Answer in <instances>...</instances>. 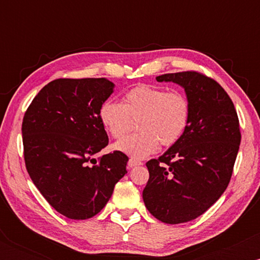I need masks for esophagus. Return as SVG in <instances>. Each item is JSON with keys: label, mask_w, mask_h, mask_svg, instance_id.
<instances>
[{"label": "esophagus", "mask_w": 260, "mask_h": 260, "mask_svg": "<svg viewBox=\"0 0 260 260\" xmlns=\"http://www.w3.org/2000/svg\"><path fill=\"white\" fill-rule=\"evenodd\" d=\"M142 161H138V160H136V159H129L128 160V168H136V166H139V165H142Z\"/></svg>", "instance_id": "esophagus-1"}]
</instances>
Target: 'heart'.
Here are the masks:
<instances>
[{
  "mask_svg": "<svg viewBox=\"0 0 260 260\" xmlns=\"http://www.w3.org/2000/svg\"><path fill=\"white\" fill-rule=\"evenodd\" d=\"M189 100L178 90L168 91L154 85H138L126 92L123 104L106 100L99 109V118L115 139L123 138L137 121L138 133L122 139L115 148L143 159L159 148L178 142L189 121Z\"/></svg>",
  "mask_w": 260,
  "mask_h": 260,
  "instance_id": "obj_1",
  "label": "heart"
}]
</instances>
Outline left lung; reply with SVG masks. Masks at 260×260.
<instances>
[{
	"label": "left lung",
	"instance_id": "8db88e82",
	"mask_svg": "<svg viewBox=\"0 0 260 260\" xmlns=\"http://www.w3.org/2000/svg\"><path fill=\"white\" fill-rule=\"evenodd\" d=\"M156 80L181 85L190 105L180 140L147 162L149 180L143 190L149 213L175 225L201 216L225 192L240 149V122L228 92L204 74L187 71Z\"/></svg>",
	"mask_w": 260,
	"mask_h": 260
}]
</instances>
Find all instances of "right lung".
<instances>
[{
    "label": "right lung",
    "instance_id": "obj_1",
    "mask_svg": "<svg viewBox=\"0 0 260 260\" xmlns=\"http://www.w3.org/2000/svg\"><path fill=\"white\" fill-rule=\"evenodd\" d=\"M115 84L106 78H61L45 85L22 124L24 160L32 183L68 219L96 215L127 174L122 151L94 155L109 144L99 118Z\"/></svg>",
    "mask_w": 260,
    "mask_h": 260
}]
</instances>
